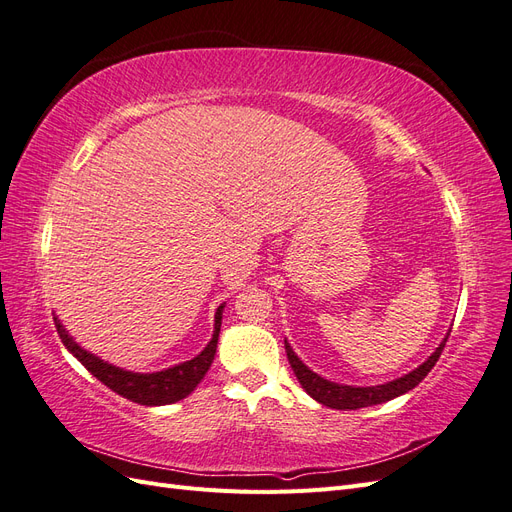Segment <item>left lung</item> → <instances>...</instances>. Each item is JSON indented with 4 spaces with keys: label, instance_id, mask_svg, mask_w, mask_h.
<instances>
[{
    "label": "left lung",
    "instance_id": "8db88e82",
    "mask_svg": "<svg viewBox=\"0 0 512 512\" xmlns=\"http://www.w3.org/2000/svg\"><path fill=\"white\" fill-rule=\"evenodd\" d=\"M448 335H451V331L444 335L440 346L433 350L416 369L408 371V374H404L401 378H395V380L384 382V384H376V386H350V384H339V382H331L327 378H322L299 359L297 352H294L292 346L288 344V339H284V344H286V354H288V361H290L294 376H297V380L301 382V386L309 397L316 399L318 404L327 406V408L356 410V408L384 404V401H391L399 395L412 391L414 386H418V382H421L429 374L431 367L438 363L440 354L446 346Z\"/></svg>",
    "mask_w": 512,
    "mask_h": 512
}]
</instances>
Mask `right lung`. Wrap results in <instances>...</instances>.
Listing matches in <instances>:
<instances>
[{
	"instance_id": "add662e5",
	"label": "right lung",
	"mask_w": 512,
	"mask_h": 512,
	"mask_svg": "<svg viewBox=\"0 0 512 512\" xmlns=\"http://www.w3.org/2000/svg\"><path fill=\"white\" fill-rule=\"evenodd\" d=\"M224 307L226 303H222L218 309H215L213 335L209 339V344L200 350V354L179 365L166 367L160 371H151V374H141V371H130L108 361H102L100 356L91 354L89 350L81 348V344H76L74 337L66 331V327L61 324L57 316H55V327L68 352L76 361L83 363L102 384H106L108 389L141 406H168L188 397L209 371L215 359V350H218Z\"/></svg>"
}]
</instances>
